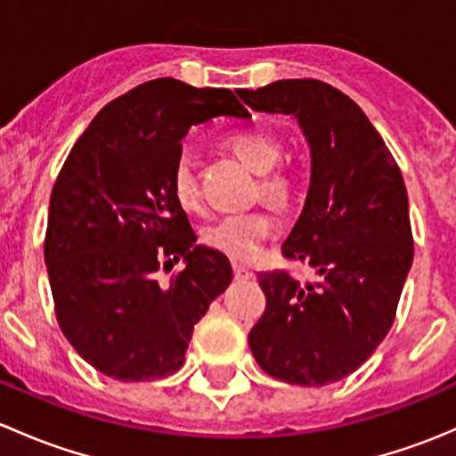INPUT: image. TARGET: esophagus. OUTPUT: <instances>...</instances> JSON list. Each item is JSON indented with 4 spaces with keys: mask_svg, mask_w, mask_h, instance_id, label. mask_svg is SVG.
I'll return each instance as SVG.
<instances>
[{
    "mask_svg": "<svg viewBox=\"0 0 456 456\" xmlns=\"http://www.w3.org/2000/svg\"><path fill=\"white\" fill-rule=\"evenodd\" d=\"M233 275H236V280H251V278H254V273H251L249 269H245V266H240V265H233Z\"/></svg>",
    "mask_w": 456,
    "mask_h": 456,
    "instance_id": "esophagus-1",
    "label": "esophagus"
}]
</instances>
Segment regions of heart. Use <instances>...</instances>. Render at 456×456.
Segmentation results:
<instances>
[{
	"label": "heart",
	"mask_w": 456,
	"mask_h": 456,
	"mask_svg": "<svg viewBox=\"0 0 456 456\" xmlns=\"http://www.w3.org/2000/svg\"><path fill=\"white\" fill-rule=\"evenodd\" d=\"M227 142L233 154L251 172L260 174L262 199L278 209L287 207L293 199L296 185L284 169L275 167L282 159V145L265 132H238V134L229 136ZM172 194L183 209L194 211L200 207L199 183H196L190 160L183 159L174 169ZM271 229H273V223L265 211L224 216V218L216 220L209 227L202 229V242L209 249L227 256L229 260L249 262L256 257L262 242L269 238Z\"/></svg>",
	"instance_id": "1"
}]
</instances>
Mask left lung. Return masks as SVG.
<instances>
[{
    "mask_svg": "<svg viewBox=\"0 0 456 456\" xmlns=\"http://www.w3.org/2000/svg\"><path fill=\"white\" fill-rule=\"evenodd\" d=\"M256 112L289 114L311 150V183L282 254L317 282L260 273L266 309L249 333L260 369L297 386L351 375L390 330L412 266L402 172L355 101L317 79L238 90Z\"/></svg>",
    "mask_w": 456,
    "mask_h": 456,
    "instance_id": "left-lung-1",
    "label": "left lung"
}]
</instances>
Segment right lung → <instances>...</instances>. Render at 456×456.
<instances>
[{
    "label": "right lung",
    "mask_w": 456,
    "mask_h": 456,
    "mask_svg": "<svg viewBox=\"0 0 456 456\" xmlns=\"http://www.w3.org/2000/svg\"><path fill=\"white\" fill-rule=\"evenodd\" d=\"M214 117L251 114L227 87L147 81L96 114L53 187L44 257L59 326L112 379L181 369L196 322L233 278L227 256L196 245L172 194L181 141ZM181 256L186 269L159 283L155 271Z\"/></svg>",
    "instance_id": "1"
}]
</instances>
